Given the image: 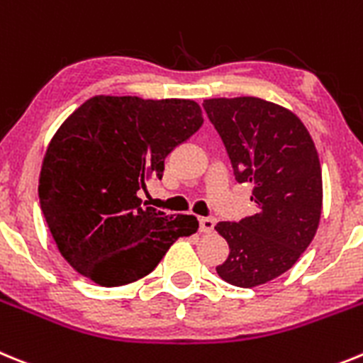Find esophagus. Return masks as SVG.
<instances>
[{"label": "esophagus", "mask_w": 363, "mask_h": 363, "mask_svg": "<svg viewBox=\"0 0 363 363\" xmlns=\"http://www.w3.org/2000/svg\"><path fill=\"white\" fill-rule=\"evenodd\" d=\"M199 224H201L202 233H211L215 228V218L213 217H201L199 218Z\"/></svg>", "instance_id": "34e87169"}]
</instances>
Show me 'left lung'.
I'll use <instances>...</instances> for the list:
<instances>
[{
    "label": "left lung",
    "instance_id": "obj_1",
    "mask_svg": "<svg viewBox=\"0 0 363 363\" xmlns=\"http://www.w3.org/2000/svg\"><path fill=\"white\" fill-rule=\"evenodd\" d=\"M226 146L237 182L253 186L259 211L215 230L230 246L220 279L255 287L286 273L308 250L322 213V169L302 121L259 97L202 103Z\"/></svg>",
    "mask_w": 363,
    "mask_h": 363
}]
</instances>
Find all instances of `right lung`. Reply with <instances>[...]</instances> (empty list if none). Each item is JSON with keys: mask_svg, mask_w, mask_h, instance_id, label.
<instances>
[{"mask_svg": "<svg viewBox=\"0 0 363 363\" xmlns=\"http://www.w3.org/2000/svg\"><path fill=\"white\" fill-rule=\"evenodd\" d=\"M202 123L195 101L96 96L60 126L38 191L57 250L77 273L104 287L135 282L199 230L194 215L145 208L137 191L162 179L168 153Z\"/></svg>", "mask_w": 363, "mask_h": 363, "instance_id": "obj_1", "label": "right lung"}]
</instances>
